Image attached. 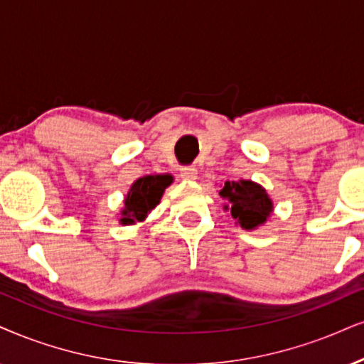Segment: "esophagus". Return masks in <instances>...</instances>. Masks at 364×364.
I'll use <instances>...</instances> for the list:
<instances>
[{
	"instance_id": "1",
	"label": "esophagus",
	"mask_w": 364,
	"mask_h": 364,
	"mask_svg": "<svg viewBox=\"0 0 364 364\" xmlns=\"http://www.w3.org/2000/svg\"><path fill=\"white\" fill-rule=\"evenodd\" d=\"M181 177L183 181H194L197 177V170L194 167H183L181 170Z\"/></svg>"
}]
</instances>
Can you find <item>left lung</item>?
Segmentation results:
<instances>
[{"label": "left lung", "mask_w": 364, "mask_h": 364, "mask_svg": "<svg viewBox=\"0 0 364 364\" xmlns=\"http://www.w3.org/2000/svg\"><path fill=\"white\" fill-rule=\"evenodd\" d=\"M226 205L231 209V216L243 230H253L267 221L273 205L267 191L251 181L226 182L219 191Z\"/></svg>", "instance_id": "obj_1"}]
</instances>
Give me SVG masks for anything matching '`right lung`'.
I'll return each mask as SVG.
<instances>
[{
	"label": "right lung",
	"instance_id": "right-lung-1",
	"mask_svg": "<svg viewBox=\"0 0 364 364\" xmlns=\"http://www.w3.org/2000/svg\"><path fill=\"white\" fill-rule=\"evenodd\" d=\"M172 183L170 175H145L133 183L124 199V209L121 223L133 224L143 221L146 214L160 203L164 191Z\"/></svg>",
	"mask_w": 364,
	"mask_h": 364
}]
</instances>
